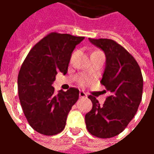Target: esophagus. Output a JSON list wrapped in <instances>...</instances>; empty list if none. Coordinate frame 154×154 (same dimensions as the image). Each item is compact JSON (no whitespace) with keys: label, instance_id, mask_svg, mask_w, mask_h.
I'll return each instance as SVG.
<instances>
[{"label":"esophagus","instance_id":"obj_1","mask_svg":"<svg viewBox=\"0 0 154 154\" xmlns=\"http://www.w3.org/2000/svg\"><path fill=\"white\" fill-rule=\"evenodd\" d=\"M79 98H85V97L87 96V95H86V94H85V92L82 91H79Z\"/></svg>","mask_w":154,"mask_h":154}]
</instances>
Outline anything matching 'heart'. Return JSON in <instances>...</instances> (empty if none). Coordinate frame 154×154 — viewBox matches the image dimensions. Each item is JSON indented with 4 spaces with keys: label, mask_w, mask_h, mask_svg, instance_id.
Segmentation results:
<instances>
[{
    "label": "heart",
    "mask_w": 154,
    "mask_h": 154,
    "mask_svg": "<svg viewBox=\"0 0 154 154\" xmlns=\"http://www.w3.org/2000/svg\"><path fill=\"white\" fill-rule=\"evenodd\" d=\"M87 82V79H85V78H81V79H79V83L80 85H84V84H85Z\"/></svg>",
    "instance_id": "obj_1"
}]
</instances>
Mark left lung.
Instances as JSON below:
<instances>
[{"mask_svg":"<svg viewBox=\"0 0 154 154\" xmlns=\"http://www.w3.org/2000/svg\"><path fill=\"white\" fill-rule=\"evenodd\" d=\"M104 51L106 61L100 80L111 95L103 106L89 95L92 109L85 120L88 132L100 138L118 135L136 115L143 96V79L139 65L131 54L114 40L89 38Z\"/></svg>","mask_w":154,"mask_h":154,"instance_id":"1","label":"left lung"}]
</instances>
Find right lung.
Returning a JSON list of instances; mask_svg holds the SVG:
<instances>
[{"instance_id":"1","label":"right lung","mask_w":154,"mask_h":154,"mask_svg":"<svg viewBox=\"0 0 154 154\" xmlns=\"http://www.w3.org/2000/svg\"><path fill=\"white\" fill-rule=\"evenodd\" d=\"M84 38L51 32L32 47L22 63L17 78L19 100L28 123L36 132L53 136L64 129L79 91L69 88L55 95L52 85L58 71L66 74L72 52Z\"/></svg>"}]
</instances>
